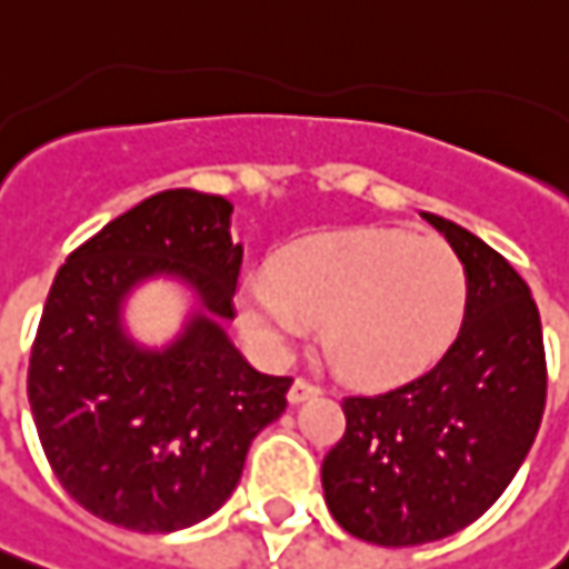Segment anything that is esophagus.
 <instances>
[{
    "mask_svg": "<svg viewBox=\"0 0 569 569\" xmlns=\"http://www.w3.org/2000/svg\"><path fill=\"white\" fill-rule=\"evenodd\" d=\"M321 393V387H315L311 381H305V378H296L292 387H289V402H305L311 400V397H318Z\"/></svg>",
    "mask_w": 569,
    "mask_h": 569,
    "instance_id": "1",
    "label": "esophagus"
}]
</instances>
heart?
<instances>
[{
	"mask_svg": "<svg viewBox=\"0 0 569 569\" xmlns=\"http://www.w3.org/2000/svg\"><path fill=\"white\" fill-rule=\"evenodd\" d=\"M466 296V267L443 239L362 226L283 248L273 273L242 280L239 318L277 356L323 321V349L346 378L400 383L441 362Z\"/></svg>",
	"mask_w": 569,
	"mask_h": 569,
	"instance_id": "1",
	"label": "heart"
}]
</instances>
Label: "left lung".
Masks as SVG:
<instances>
[{"label":"left lung","mask_w":569,"mask_h":569,"mask_svg":"<svg viewBox=\"0 0 569 569\" xmlns=\"http://www.w3.org/2000/svg\"><path fill=\"white\" fill-rule=\"evenodd\" d=\"M469 280L453 346L378 397H346V435L323 457V500L349 536L383 548L466 529L503 495L545 412L541 318L526 280L469 229L421 213Z\"/></svg>","instance_id":"1"}]
</instances>
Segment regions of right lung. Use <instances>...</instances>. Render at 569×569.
<instances>
[{
    "label": "right lung",
    "instance_id": "obj_1",
    "mask_svg": "<svg viewBox=\"0 0 569 569\" xmlns=\"http://www.w3.org/2000/svg\"><path fill=\"white\" fill-rule=\"evenodd\" d=\"M229 217L220 194H150L52 280L30 352V412L56 479L112 526L176 532L217 513L251 441L283 416L292 378L261 375L226 333L242 267ZM150 279L192 296L167 347L124 327V302Z\"/></svg>",
    "mask_w": 569,
    "mask_h": 569
}]
</instances>
